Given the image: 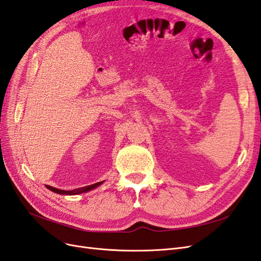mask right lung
<instances>
[{"label": "right lung", "mask_w": 261, "mask_h": 261, "mask_svg": "<svg viewBox=\"0 0 261 261\" xmlns=\"http://www.w3.org/2000/svg\"><path fill=\"white\" fill-rule=\"evenodd\" d=\"M103 181L105 180L99 181V183L92 184V185H89V186L83 187V188H77V189H74V191H63V189L55 188V187H52V186H49V185H45V186H46V188L50 189L51 192L60 194V195H78V194H83V193H87V192H89V191H92V189L100 186L102 183H103Z\"/></svg>", "instance_id": "1"}]
</instances>
